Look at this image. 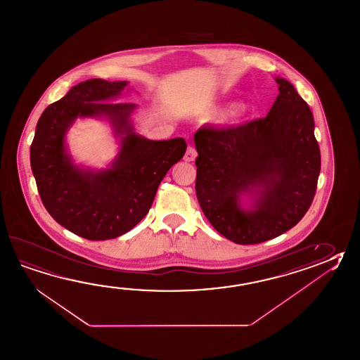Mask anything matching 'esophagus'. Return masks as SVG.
<instances>
[{
	"mask_svg": "<svg viewBox=\"0 0 360 360\" xmlns=\"http://www.w3.org/2000/svg\"><path fill=\"white\" fill-rule=\"evenodd\" d=\"M196 156H198L196 148L190 145V146L187 147V150H186V154H184V162H193L196 159Z\"/></svg>",
	"mask_w": 360,
	"mask_h": 360,
	"instance_id": "1",
	"label": "esophagus"
}]
</instances>
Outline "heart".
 Wrapping results in <instances>:
<instances>
[{"label":"heart","instance_id":"obj_1","mask_svg":"<svg viewBox=\"0 0 360 360\" xmlns=\"http://www.w3.org/2000/svg\"><path fill=\"white\" fill-rule=\"evenodd\" d=\"M245 112H246V108L245 106H237L233 110L229 111L228 117L229 119H240V117H243Z\"/></svg>","mask_w":360,"mask_h":360}]
</instances>
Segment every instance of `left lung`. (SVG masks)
Listing matches in <instances>:
<instances>
[{
	"label": "left lung",
	"instance_id": "obj_1",
	"mask_svg": "<svg viewBox=\"0 0 360 360\" xmlns=\"http://www.w3.org/2000/svg\"><path fill=\"white\" fill-rule=\"evenodd\" d=\"M276 82L279 95L266 117L231 128L202 125L193 137L198 204L220 235L238 245L285 233L316 196L321 151L313 114L290 82ZM259 185L256 209L245 212L239 195Z\"/></svg>",
	"mask_w": 360,
	"mask_h": 360
}]
</instances>
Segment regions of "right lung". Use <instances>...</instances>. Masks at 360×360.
<instances>
[{
  "label": "right lung",
  "mask_w": 360,
  "mask_h": 360,
  "mask_svg": "<svg viewBox=\"0 0 360 360\" xmlns=\"http://www.w3.org/2000/svg\"><path fill=\"white\" fill-rule=\"evenodd\" d=\"M127 82L89 79L46 108L30 145V165L46 210L68 231L91 241L115 238L145 218L169 169L184 158L186 141H150L129 124L134 103H106ZM109 117L123 132L113 168L83 172L65 154L63 139L77 117Z\"/></svg>",
  "instance_id": "add662e5"
}]
</instances>
